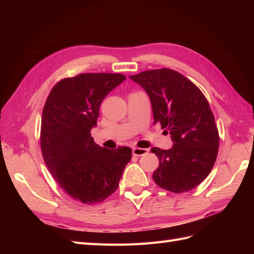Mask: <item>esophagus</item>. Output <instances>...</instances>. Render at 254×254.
I'll use <instances>...</instances> for the list:
<instances>
[{
    "label": "esophagus",
    "instance_id": "obj_1",
    "mask_svg": "<svg viewBox=\"0 0 254 254\" xmlns=\"http://www.w3.org/2000/svg\"><path fill=\"white\" fill-rule=\"evenodd\" d=\"M148 153V149L146 148H139V147H135L133 148V155L134 156H143L145 154Z\"/></svg>",
    "mask_w": 254,
    "mask_h": 254
}]
</instances>
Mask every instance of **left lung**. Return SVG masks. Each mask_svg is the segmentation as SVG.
Instances as JSON below:
<instances>
[{
  "mask_svg": "<svg viewBox=\"0 0 254 254\" xmlns=\"http://www.w3.org/2000/svg\"><path fill=\"white\" fill-rule=\"evenodd\" d=\"M130 78L146 91L155 124L160 123L174 142L168 150L150 149L159 159L154 181L174 193L192 190L209 175L218 154V130L208 101L191 80L174 69H152Z\"/></svg>",
  "mask_w": 254,
  "mask_h": 254,
  "instance_id": "left-lung-1",
  "label": "left lung"
}]
</instances>
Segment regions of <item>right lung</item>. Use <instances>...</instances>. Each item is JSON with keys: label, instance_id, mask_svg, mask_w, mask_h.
Listing matches in <instances>:
<instances>
[{"label": "right lung", "instance_id": "right-lung-1", "mask_svg": "<svg viewBox=\"0 0 254 254\" xmlns=\"http://www.w3.org/2000/svg\"><path fill=\"white\" fill-rule=\"evenodd\" d=\"M124 79V75L112 73L64 78L45 104L40 132L44 160L62 190L80 203H99L111 195L132 158L131 148L100 147L90 134L102 100Z\"/></svg>", "mask_w": 254, "mask_h": 254}]
</instances>
